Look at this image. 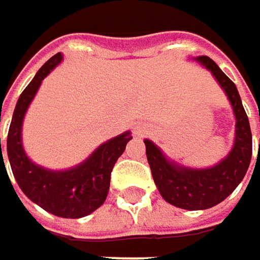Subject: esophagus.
Wrapping results in <instances>:
<instances>
[{"mask_svg":"<svg viewBox=\"0 0 260 260\" xmlns=\"http://www.w3.org/2000/svg\"><path fill=\"white\" fill-rule=\"evenodd\" d=\"M149 134V128L146 126V125H137L135 128H134V135L135 137H138V138H141V137H146Z\"/></svg>","mask_w":260,"mask_h":260,"instance_id":"obj_1","label":"esophagus"}]
</instances>
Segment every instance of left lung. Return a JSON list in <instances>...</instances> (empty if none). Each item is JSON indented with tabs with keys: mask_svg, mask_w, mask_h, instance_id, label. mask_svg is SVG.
Segmentation results:
<instances>
[{
	"mask_svg": "<svg viewBox=\"0 0 260 260\" xmlns=\"http://www.w3.org/2000/svg\"><path fill=\"white\" fill-rule=\"evenodd\" d=\"M218 81L234 108L235 143L232 150L209 169H191L169 159L150 140H144L146 155L159 194L173 206L188 211L208 209L229 197L244 179L251 161V129L236 85L206 55L194 58Z\"/></svg>",
	"mask_w": 260,
	"mask_h": 260,
	"instance_id": "obj_1",
	"label": "left lung"
}]
</instances>
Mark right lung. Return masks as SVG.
I'll list each match as a JSON object with an SVG mask.
<instances>
[{"mask_svg": "<svg viewBox=\"0 0 260 260\" xmlns=\"http://www.w3.org/2000/svg\"><path fill=\"white\" fill-rule=\"evenodd\" d=\"M61 60L63 55L60 52L51 57L21 93L9 128L7 156L15 179L31 202L57 217L81 218L96 211L105 202L110 189L113 167L119 156L125 152V147L132 137L128 131L105 141L84 162L69 170L54 172L34 164L26 156L22 147V122L26 110L42 81L61 63ZM1 166L6 169L3 152L0 169Z\"/></svg>", "mask_w": 260, "mask_h": 260, "instance_id": "1", "label": "right lung"}]
</instances>
